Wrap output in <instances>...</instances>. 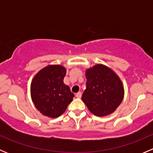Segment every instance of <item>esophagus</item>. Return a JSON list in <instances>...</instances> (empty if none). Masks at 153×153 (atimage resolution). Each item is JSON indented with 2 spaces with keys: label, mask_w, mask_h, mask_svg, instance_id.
Returning <instances> with one entry per match:
<instances>
[{
  "label": "esophagus",
  "mask_w": 153,
  "mask_h": 153,
  "mask_svg": "<svg viewBox=\"0 0 153 153\" xmlns=\"http://www.w3.org/2000/svg\"><path fill=\"white\" fill-rule=\"evenodd\" d=\"M81 95H82V93H81V92H78V93H77L76 95H75V96H76V98H81Z\"/></svg>",
  "instance_id": "1"
}]
</instances>
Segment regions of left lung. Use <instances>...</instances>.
Segmentation results:
<instances>
[{"mask_svg": "<svg viewBox=\"0 0 153 153\" xmlns=\"http://www.w3.org/2000/svg\"><path fill=\"white\" fill-rule=\"evenodd\" d=\"M85 75L86 88L81 99L88 109L98 117L115 112L124 96V85L119 76L101 64L86 69Z\"/></svg>", "mask_w": 153, "mask_h": 153, "instance_id": "1", "label": "left lung"}]
</instances>
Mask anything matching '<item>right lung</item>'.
<instances>
[{
	"label": "right lung",
	"instance_id": "1",
	"mask_svg": "<svg viewBox=\"0 0 153 153\" xmlns=\"http://www.w3.org/2000/svg\"><path fill=\"white\" fill-rule=\"evenodd\" d=\"M67 69L61 65H48L32 80L30 93L36 109L49 118H58L73 100L74 94L64 83Z\"/></svg>",
	"mask_w": 153,
	"mask_h": 153
}]
</instances>
